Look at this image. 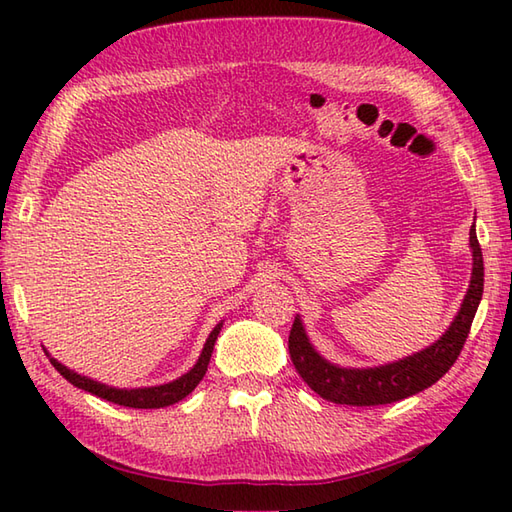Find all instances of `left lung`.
I'll return each instance as SVG.
<instances>
[{"instance_id":"left-lung-1","label":"left lung","mask_w":512,"mask_h":512,"mask_svg":"<svg viewBox=\"0 0 512 512\" xmlns=\"http://www.w3.org/2000/svg\"><path fill=\"white\" fill-rule=\"evenodd\" d=\"M469 235L473 268L471 284L462 299V306L447 332L436 343L416 354L378 367H341L314 350L297 314L288 336V350L299 376L306 380L308 387L317 391L321 398L336 402V405L374 407L409 398L438 383L458 361L484 292V259L475 235V224L471 226Z\"/></svg>"}]
</instances>
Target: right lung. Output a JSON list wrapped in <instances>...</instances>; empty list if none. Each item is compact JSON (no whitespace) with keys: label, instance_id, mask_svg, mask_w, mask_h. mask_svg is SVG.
Returning a JSON list of instances; mask_svg holds the SVG:
<instances>
[{"label":"right lung","instance_id":"right-lung-1","mask_svg":"<svg viewBox=\"0 0 512 512\" xmlns=\"http://www.w3.org/2000/svg\"><path fill=\"white\" fill-rule=\"evenodd\" d=\"M222 321L215 325L213 332L209 334V339H206L204 347H202V354L198 356V361L189 369L187 374H182L180 378L171 380V383L165 385H154V387H136V389H118V387H110L105 383H99V380L88 378L83 374H76L74 369L65 367L63 363H59L57 358H52L48 352V358L52 367L57 369V372L72 383L74 387H79L83 391H90V394L99 396L103 400H110L114 405H123V407H132V409H160V407H169V405H176L182 398H187L191 391L198 387L200 380L206 374V367H209L211 361V354H213V345L217 341V334L222 330Z\"/></svg>","mask_w":512,"mask_h":512}]
</instances>
